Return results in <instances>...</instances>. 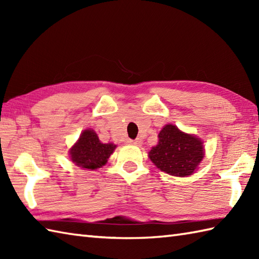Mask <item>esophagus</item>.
Listing matches in <instances>:
<instances>
[{"instance_id":"esophagus-1","label":"esophagus","mask_w":259,"mask_h":259,"mask_svg":"<svg viewBox=\"0 0 259 259\" xmlns=\"http://www.w3.org/2000/svg\"><path fill=\"white\" fill-rule=\"evenodd\" d=\"M129 142L131 145H135V146H141L142 144V140L141 139H135V140H129Z\"/></svg>"}]
</instances>
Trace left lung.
Instances as JSON below:
<instances>
[{"label":"left lung","instance_id":"obj_1","mask_svg":"<svg viewBox=\"0 0 259 259\" xmlns=\"http://www.w3.org/2000/svg\"><path fill=\"white\" fill-rule=\"evenodd\" d=\"M158 138V145L149 151L157 168L176 177H188L196 171L205 156L201 139L183 133L174 124L164 125Z\"/></svg>","mask_w":259,"mask_h":259}]
</instances>
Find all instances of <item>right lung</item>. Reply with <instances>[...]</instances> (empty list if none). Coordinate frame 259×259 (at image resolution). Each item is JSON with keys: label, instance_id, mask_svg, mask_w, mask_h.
<instances>
[{"label": "right lung", "instance_id": "right-lung-1", "mask_svg": "<svg viewBox=\"0 0 259 259\" xmlns=\"http://www.w3.org/2000/svg\"><path fill=\"white\" fill-rule=\"evenodd\" d=\"M115 147L113 144H102L96 131L87 129L70 149V158L82 169L95 170L107 163Z\"/></svg>", "mask_w": 259, "mask_h": 259}]
</instances>
